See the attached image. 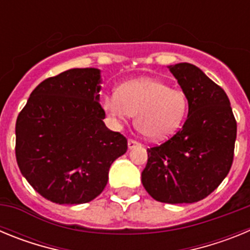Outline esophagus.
<instances>
[{
  "label": "esophagus",
  "mask_w": 250,
  "mask_h": 250,
  "mask_svg": "<svg viewBox=\"0 0 250 250\" xmlns=\"http://www.w3.org/2000/svg\"><path fill=\"white\" fill-rule=\"evenodd\" d=\"M140 143H138L136 140H132V139H130V140L127 141V147H129V149H134V147L140 146Z\"/></svg>",
  "instance_id": "esophagus-1"
}]
</instances>
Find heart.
<instances>
[{
	"instance_id": "obj_1",
	"label": "heart",
	"mask_w": 250,
	"mask_h": 250,
	"mask_svg": "<svg viewBox=\"0 0 250 250\" xmlns=\"http://www.w3.org/2000/svg\"><path fill=\"white\" fill-rule=\"evenodd\" d=\"M103 107L115 119L135 115V126L143 135L151 140H163L182 126L189 101L182 89L146 77L124 83L118 94L105 96Z\"/></svg>"
}]
</instances>
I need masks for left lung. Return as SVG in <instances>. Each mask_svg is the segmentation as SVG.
<instances>
[{
  "label": "left lung",
  "mask_w": 250,
  "mask_h": 250,
  "mask_svg": "<svg viewBox=\"0 0 250 250\" xmlns=\"http://www.w3.org/2000/svg\"><path fill=\"white\" fill-rule=\"evenodd\" d=\"M188 96L189 112L173 138L147 149L145 190L167 204L195 203L213 193L233 164L237 121L220 86L188 62L169 66Z\"/></svg>",
  "instance_id": "1"
}]
</instances>
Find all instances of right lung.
<instances>
[{"instance_id": "right-lung-1", "label": "right lung", "mask_w": 250, "mask_h": 250, "mask_svg": "<svg viewBox=\"0 0 250 250\" xmlns=\"http://www.w3.org/2000/svg\"><path fill=\"white\" fill-rule=\"evenodd\" d=\"M99 68H71L31 92L16 121V160L35 190L56 204H83L100 195L109 169L127 150L106 127Z\"/></svg>"}]
</instances>
